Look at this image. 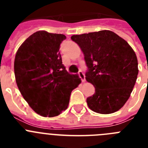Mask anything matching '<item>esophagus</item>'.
I'll return each instance as SVG.
<instances>
[{"label": "esophagus", "instance_id": "esophagus-1", "mask_svg": "<svg viewBox=\"0 0 148 148\" xmlns=\"http://www.w3.org/2000/svg\"><path fill=\"white\" fill-rule=\"evenodd\" d=\"M78 75H79V77L81 78V79H82V82H85V75L84 74V73L82 71H79L78 72Z\"/></svg>", "mask_w": 148, "mask_h": 148}]
</instances>
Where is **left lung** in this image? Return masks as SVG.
<instances>
[{
    "label": "left lung",
    "instance_id": "1",
    "mask_svg": "<svg viewBox=\"0 0 148 148\" xmlns=\"http://www.w3.org/2000/svg\"><path fill=\"white\" fill-rule=\"evenodd\" d=\"M82 49L87 70L86 80L95 87L87 99L90 110L110 114L125 105L137 79L136 55L126 40L110 30L73 35Z\"/></svg>",
    "mask_w": 148,
    "mask_h": 148
}]
</instances>
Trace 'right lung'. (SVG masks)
Listing matches in <instances>:
<instances>
[{"label": "right lung", "mask_w": 148, "mask_h": 148, "mask_svg": "<svg viewBox=\"0 0 148 148\" xmlns=\"http://www.w3.org/2000/svg\"><path fill=\"white\" fill-rule=\"evenodd\" d=\"M66 36L38 31L21 45L15 55L14 70L23 99L44 117L58 116L67 108L71 92L82 80L62 64L60 45Z\"/></svg>", "instance_id": "add662e5"}]
</instances>
